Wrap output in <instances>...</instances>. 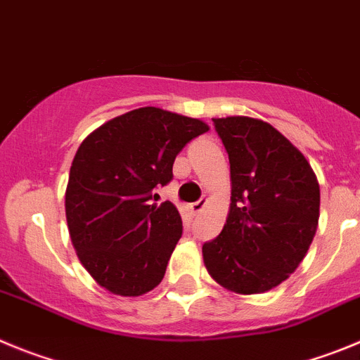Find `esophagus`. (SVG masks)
Returning a JSON list of instances; mask_svg holds the SVG:
<instances>
[{
	"label": "esophagus",
	"mask_w": 360,
	"mask_h": 360,
	"mask_svg": "<svg viewBox=\"0 0 360 360\" xmlns=\"http://www.w3.org/2000/svg\"><path fill=\"white\" fill-rule=\"evenodd\" d=\"M206 202H208V200H206V199H200V200H197V202H192V204H190V210H192L193 213H199L200 210H202L204 206H206Z\"/></svg>",
	"instance_id": "34e87169"
}]
</instances>
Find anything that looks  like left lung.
<instances>
[{"mask_svg": "<svg viewBox=\"0 0 360 360\" xmlns=\"http://www.w3.org/2000/svg\"><path fill=\"white\" fill-rule=\"evenodd\" d=\"M213 124L229 156L231 204L220 235L202 245L204 265L231 292H267L312 244L319 183L307 158L264 120L226 116Z\"/></svg>", "mask_w": 360, "mask_h": 360, "instance_id": "8db88e82", "label": "left lung"}]
</instances>
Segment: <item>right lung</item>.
Wrapping results in <instances>:
<instances>
[{
    "label": "right lung",
    "mask_w": 360,
    "mask_h": 360,
    "mask_svg": "<svg viewBox=\"0 0 360 360\" xmlns=\"http://www.w3.org/2000/svg\"><path fill=\"white\" fill-rule=\"evenodd\" d=\"M210 127L202 120L140 108L109 120L80 143L66 186V220L80 264L118 296L161 283L183 235L170 200L154 188L174 177L176 156Z\"/></svg>",
    "instance_id": "obj_1"
}]
</instances>
